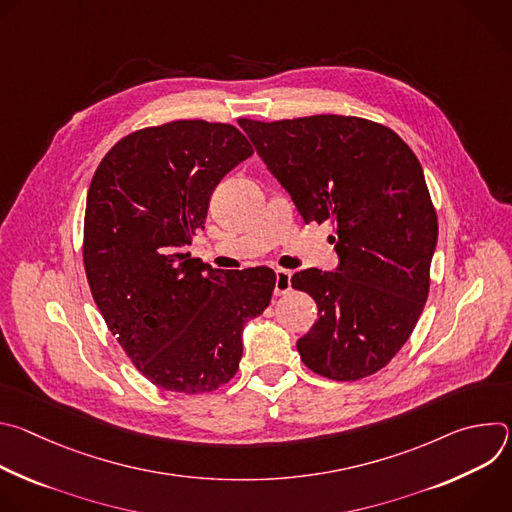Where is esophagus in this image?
Masks as SVG:
<instances>
[{"label": "esophagus", "mask_w": 512, "mask_h": 512, "mask_svg": "<svg viewBox=\"0 0 512 512\" xmlns=\"http://www.w3.org/2000/svg\"><path fill=\"white\" fill-rule=\"evenodd\" d=\"M275 296H285L291 291V273L285 269L275 271Z\"/></svg>", "instance_id": "obj_1"}]
</instances>
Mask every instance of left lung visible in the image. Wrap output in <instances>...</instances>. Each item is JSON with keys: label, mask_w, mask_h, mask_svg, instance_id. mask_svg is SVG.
Instances as JSON below:
<instances>
[{"label": "left lung", "mask_w": 512, "mask_h": 512, "mask_svg": "<svg viewBox=\"0 0 512 512\" xmlns=\"http://www.w3.org/2000/svg\"><path fill=\"white\" fill-rule=\"evenodd\" d=\"M304 221L330 223L338 271H298L318 304L298 340L306 367L332 381L371 377L411 336L427 294L437 214L409 145L387 125L346 115L239 119Z\"/></svg>", "instance_id": "left-lung-1"}]
</instances>
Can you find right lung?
Segmentation results:
<instances>
[{"label": "right lung", "instance_id": "1", "mask_svg": "<svg viewBox=\"0 0 512 512\" xmlns=\"http://www.w3.org/2000/svg\"><path fill=\"white\" fill-rule=\"evenodd\" d=\"M253 156L229 123L178 119L121 137L89 188L83 263L107 328L160 389L227 385L247 320L271 302V269L221 273L182 253L204 229L214 186Z\"/></svg>", "mask_w": 512, "mask_h": 512}]
</instances>
